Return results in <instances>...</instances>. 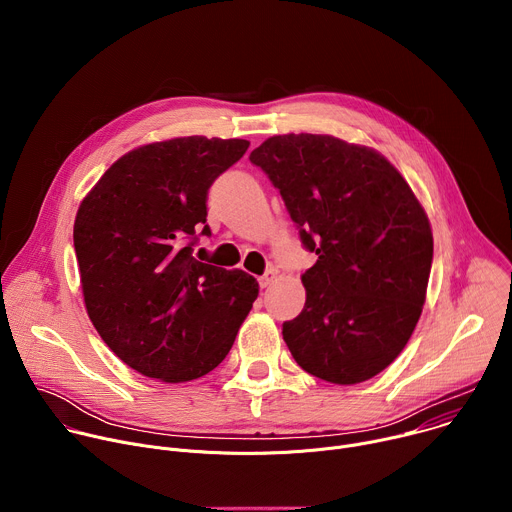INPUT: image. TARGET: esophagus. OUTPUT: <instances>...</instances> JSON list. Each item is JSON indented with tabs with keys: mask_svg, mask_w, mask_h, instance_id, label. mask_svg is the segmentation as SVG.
I'll return each mask as SVG.
<instances>
[{
	"mask_svg": "<svg viewBox=\"0 0 512 512\" xmlns=\"http://www.w3.org/2000/svg\"><path fill=\"white\" fill-rule=\"evenodd\" d=\"M275 279H277V269L269 267V269L259 277V287H261V289H265V287H269Z\"/></svg>",
	"mask_w": 512,
	"mask_h": 512,
	"instance_id": "esophagus-1",
	"label": "esophagus"
}]
</instances>
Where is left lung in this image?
Returning <instances> with one entry per match:
<instances>
[{"label":"left lung","instance_id":"8db88e82","mask_svg":"<svg viewBox=\"0 0 512 512\" xmlns=\"http://www.w3.org/2000/svg\"><path fill=\"white\" fill-rule=\"evenodd\" d=\"M249 160L318 255L302 275V314L283 322L291 356L334 385L373 379L401 354L425 304L433 235L423 206L385 156L334 135H273Z\"/></svg>","mask_w":512,"mask_h":512}]
</instances>
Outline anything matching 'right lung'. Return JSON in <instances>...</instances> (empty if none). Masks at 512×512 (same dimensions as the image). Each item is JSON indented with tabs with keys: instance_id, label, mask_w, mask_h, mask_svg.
<instances>
[{
	"instance_id": "right-lung-1",
	"label": "right lung",
	"mask_w": 512,
	"mask_h": 512,
	"mask_svg": "<svg viewBox=\"0 0 512 512\" xmlns=\"http://www.w3.org/2000/svg\"><path fill=\"white\" fill-rule=\"evenodd\" d=\"M247 148L202 135L141 145L79 206L72 237L87 314L143 377L186 383L216 369L257 300L253 275L192 257L196 233L210 235V184Z\"/></svg>"
}]
</instances>
